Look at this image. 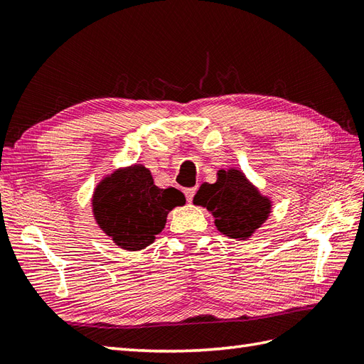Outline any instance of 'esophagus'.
I'll list each match as a JSON object with an SVG mask.
<instances>
[{
  "label": "esophagus",
  "instance_id": "1",
  "mask_svg": "<svg viewBox=\"0 0 364 364\" xmlns=\"http://www.w3.org/2000/svg\"><path fill=\"white\" fill-rule=\"evenodd\" d=\"M195 192H197V188L184 189V195H186V198H188V201H189V203L193 200V195H195Z\"/></svg>",
  "mask_w": 364,
  "mask_h": 364
}]
</instances>
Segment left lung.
Listing matches in <instances>:
<instances>
[{"label": "left lung", "mask_w": 364, "mask_h": 364, "mask_svg": "<svg viewBox=\"0 0 364 364\" xmlns=\"http://www.w3.org/2000/svg\"><path fill=\"white\" fill-rule=\"evenodd\" d=\"M193 204L206 208L220 234L234 240L252 237L272 212L271 197L259 192L240 167L221 169L215 183L201 184Z\"/></svg>", "instance_id": "obj_1"}]
</instances>
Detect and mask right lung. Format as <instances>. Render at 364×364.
Returning a JSON list of instances; mask_svg holds the SVG:
<instances>
[{
  "instance_id": "1",
  "label": "right lung",
  "mask_w": 364,
  "mask_h": 364,
  "mask_svg": "<svg viewBox=\"0 0 364 364\" xmlns=\"http://www.w3.org/2000/svg\"><path fill=\"white\" fill-rule=\"evenodd\" d=\"M90 201L98 228L118 247L134 252L154 243L167 213L184 206L186 198L175 188H158L151 171L136 163L102 176Z\"/></svg>"
}]
</instances>
